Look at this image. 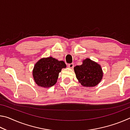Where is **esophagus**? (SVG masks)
<instances>
[{"label":"esophagus","mask_w":130,"mask_h":130,"mask_svg":"<svg viewBox=\"0 0 130 130\" xmlns=\"http://www.w3.org/2000/svg\"><path fill=\"white\" fill-rule=\"evenodd\" d=\"M68 67L69 68H71V69H72V68H73V67H74V64L73 63H69V64L68 65Z\"/></svg>","instance_id":"34e87169"}]
</instances>
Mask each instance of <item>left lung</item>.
<instances>
[{
	"label": "left lung",
	"instance_id": "left-lung-1",
	"mask_svg": "<svg viewBox=\"0 0 130 130\" xmlns=\"http://www.w3.org/2000/svg\"><path fill=\"white\" fill-rule=\"evenodd\" d=\"M76 78L81 85L86 87L96 86L103 78V73L100 65L87 58L83 61V64L74 68Z\"/></svg>",
	"mask_w": 130,
	"mask_h": 130
}]
</instances>
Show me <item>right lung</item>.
Masks as SVG:
<instances>
[{"mask_svg": "<svg viewBox=\"0 0 130 130\" xmlns=\"http://www.w3.org/2000/svg\"><path fill=\"white\" fill-rule=\"evenodd\" d=\"M66 67L63 61L52 57L41 58L35 64L32 70L34 80L39 87H51L57 83L59 73Z\"/></svg>", "mask_w": 130, "mask_h": 130, "instance_id": "add662e5", "label": "right lung"}]
</instances>
